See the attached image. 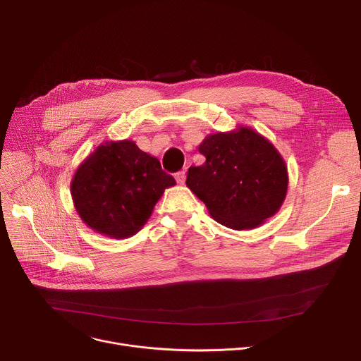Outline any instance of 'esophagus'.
Wrapping results in <instances>:
<instances>
[{
  "label": "esophagus",
  "instance_id": "obj_1",
  "mask_svg": "<svg viewBox=\"0 0 361 361\" xmlns=\"http://www.w3.org/2000/svg\"><path fill=\"white\" fill-rule=\"evenodd\" d=\"M176 180L178 184H184L185 183V171H178L176 174Z\"/></svg>",
  "mask_w": 361,
  "mask_h": 361
}]
</instances>
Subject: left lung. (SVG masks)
I'll use <instances>...</instances> for the list:
<instances>
[{"label": "left lung", "mask_w": 361, "mask_h": 361, "mask_svg": "<svg viewBox=\"0 0 361 361\" xmlns=\"http://www.w3.org/2000/svg\"><path fill=\"white\" fill-rule=\"evenodd\" d=\"M198 151L205 163L188 169L187 187L216 221L250 230L280 210L288 185L287 166L262 134L248 127L212 134Z\"/></svg>", "instance_id": "8db88e82"}]
</instances>
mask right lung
<instances>
[{
  "label": "right lung",
  "mask_w": 361,
  "mask_h": 361,
  "mask_svg": "<svg viewBox=\"0 0 361 361\" xmlns=\"http://www.w3.org/2000/svg\"><path fill=\"white\" fill-rule=\"evenodd\" d=\"M174 184L160 161L134 141H107L77 169L71 195L90 228L111 238H127L142 228L164 190Z\"/></svg>",
  "instance_id": "obj_1"
}]
</instances>
